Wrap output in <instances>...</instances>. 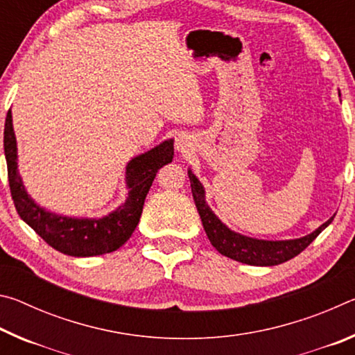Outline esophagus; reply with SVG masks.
<instances>
[{"instance_id": "esophagus-1", "label": "esophagus", "mask_w": 355, "mask_h": 355, "mask_svg": "<svg viewBox=\"0 0 355 355\" xmlns=\"http://www.w3.org/2000/svg\"><path fill=\"white\" fill-rule=\"evenodd\" d=\"M177 148L178 150H183L184 148V142H183L182 137H178V139H177Z\"/></svg>"}]
</instances>
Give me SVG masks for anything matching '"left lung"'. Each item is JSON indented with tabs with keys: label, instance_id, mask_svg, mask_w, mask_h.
<instances>
[{
	"label": "left lung",
	"instance_id": "left-lung-1",
	"mask_svg": "<svg viewBox=\"0 0 355 355\" xmlns=\"http://www.w3.org/2000/svg\"><path fill=\"white\" fill-rule=\"evenodd\" d=\"M188 175L191 180L192 196H194L197 211L200 214L209 243L218 249L219 254L232 258V260L254 264V266H274V264L285 263L299 255L304 249H307L310 243L334 220V218H330L310 235L299 239H290V241H261V239L243 236L239 233L228 230L216 218V214L207 205L205 191H203L200 182L191 171L188 172Z\"/></svg>",
	"mask_w": 355,
	"mask_h": 355
}]
</instances>
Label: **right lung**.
Returning <instances> with one entry per match:
<instances>
[{"label": "right lung", "instance_id": "add662e5", "mask_svg": "<svg viewBox=\"0 0 355 355\" xmlns=\"http://www.w3.org/2000/svg\"><path fill=\"white\" fill-rule=\"evenodd\" d=\"M4 155L10 196L20 218L53 249L70 257H94L117 250L133 235L144 200L161 167L173 158V141H164L127 166L128 199L103 219H71L45 211L29 199L17 171V144L10 110L4 125Z\"/></svg>", "mask_w": 355, "mask_h": 355}]
</instances>
